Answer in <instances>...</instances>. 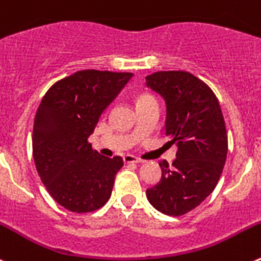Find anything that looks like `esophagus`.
Here are the masks:
<instances>
[{
  "mask_svg": "<svg viewBox=\"0 0 261 261\" xmlns=\"http://www.w3.org/2000/svg\"><path fill=\"white\" fill-rule=\"evenodd\" d=\"M123 161H125L126 164H138V163H143V160L138 159L136 156H134V154H125L123 156Z\"/></svg>",
  "mask_w": 261,
  "mask_h": 261,
  "instance_id": "obj_1",
  "label": "esophagus"
}]
</instances>
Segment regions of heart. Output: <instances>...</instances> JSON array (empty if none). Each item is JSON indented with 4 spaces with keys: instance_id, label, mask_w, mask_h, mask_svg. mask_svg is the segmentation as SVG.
<instances>
[{
    "instance_id": "b5f03b06",
    "label": "heart",
    "mask_w": 261,
    "mask_h": 261,
    "mask_svg": "<svg viewBox=\"0 0 261 261\" xmlns=\"http://www.w3.org/2000/svg\"><path fill=\"white\" fill-rule=\"evenodd\" d=\"M148 97H152V96H149V95H142V96H140V97H139V101H140V100H144V98H148Z\"/></svg>"
}]
</instances>
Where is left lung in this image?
<instances>
[{
    "instance_id": "1",
    "label": "left lung",
    "mask_w": 261,
    "mask_h": 261,
    "mask_svg": "<svg viewBox=\"0 0 261 261\" xmlns=\"http://www.w3.org/2000/svg\"><path fill=\"white\" fill-rule=\"evenodd\" d=\"M147 87L166 104L168 144H177V159L161 161V179L147 190L149 203L164 215L182 216L215 190L227 154V134L220 102L203 81L187 71H157Z\"/></svg>"
}]
</instances>
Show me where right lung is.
Instances as JSON below:
<instances>
[{
    "mask_svg": "<svg viewBox=\"0 0 261 261\" xmlns=\"http://www.w3.org/2000/svg\"><path fill=\"white\" fill-rule=\"evenodd\" d=\"M133 75L82 70L53 84L40 102L32 134L35 165L51 198L71 212L98 210L112 195L123 160L100 154L88 138Z\"/></svg>",
    "mask_w": 261,
    "mask_h": 261,
    "instance_id": "add662e5",
    "label": "right lung"
}]
</instances>
